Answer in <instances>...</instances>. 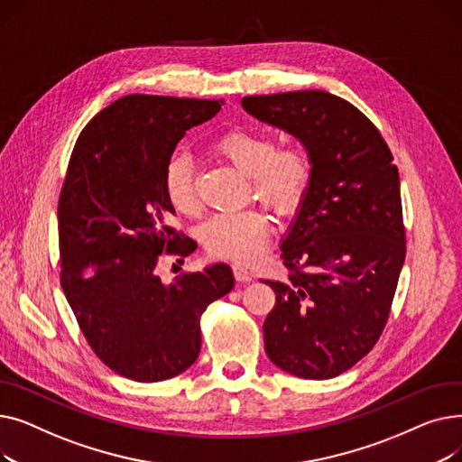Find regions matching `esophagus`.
Masks as SVG:
<instances>
[{
    "instance_id": "esophagus-1",
    "label": "esophagus",
    "mask_w": 462,
    "mask_h": 462,
    "mask_svg": "<svg viewBox=\"0 0 462 462\" xmlns=\"http://www.w3.org/2000/svg\"><path fill=\"white\" fill-rule=\"evenodd\" d=\"M232 272H234L236 281H239V282H249V281H253L251 272L245 268L244 263H232Z\"/></svg>"
}]
</instances>
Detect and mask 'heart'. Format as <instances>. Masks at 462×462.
<instances>
[{
  "instance_id": "obj_1",
  "label": "heart",
  "mask_w": 462,
  "mask_h": 462,
  "mask_svg": "<svg viewBox=\"0 0 462 462\" xmlns=\"http://www.w3.org/2000/svg\"><path fill=\"white\" fill-rule=\"evenodd\" d=\"M215 152L249 176L256 197L279 215L294 211L310 180V155L301 143L275 148L273 136L234 129L215 142ZM164 192L172 208L197 215L200 199L194 183V166L187 153H176L164 168ZM200 241L215 258L249 262L268 244V218L258 209L217 213L200 226Z\"/></svg>"
}]
</instances>
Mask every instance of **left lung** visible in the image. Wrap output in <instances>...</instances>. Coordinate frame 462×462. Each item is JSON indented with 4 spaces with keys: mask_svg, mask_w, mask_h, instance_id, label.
Here are the masks:
<instances>
[{
    "mask_svg": "<svg viewBox=\"0 0 462 462\" xmlns=\"http://www.w3.org/2000/svg\"><path fill=\"white\" fill-rule=\"evenodd\" d=\"M241 106L305 145L310 180L281 241L292 272L263 322L265 354L290 374L326 380L376 345L404 263L399 170L371 119L320 89L244 97Z\"/></svg>",
    "mask_w": 462,
    "mask_h": 462,
    "instance_id": "left-lung-1",
    "label": "left lung"
}]
</instances>
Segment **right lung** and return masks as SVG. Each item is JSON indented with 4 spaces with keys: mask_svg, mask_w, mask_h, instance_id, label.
Instances as JSON below:
<instances>
[{
    "mask_svg": "<svg viewBox=\"0 0 462 462\" xmlns=\"http://www.w3.org/2000/svg\"><path fill=\"white\" fill-rule=\"evenodd\" d=\"M223 101L127 95L97 114L72 150L58 204L61 288L93 352L136 382L181 374L200 354V317L234 288L228 263L172 282L162 253L197 244L170 221L164 168L178 142Z\"/></svg>",
    "mask_w": 462,
    "mask_h": 462,
    "instance_id": "obj_1",
    "label": "right lung"
}]
</instances>
